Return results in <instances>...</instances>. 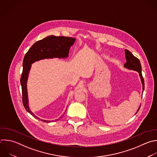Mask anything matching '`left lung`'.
Returning a JSON list of instances; mask_svg holds the SVG:
<instances>
[{"label": "left lung", "mask_w": 157, "mask_h": 157, "mask_svg": "<svg viewBox=\"0 0 157 157\" xmlns=\"http://www.w3.org/2000/svg\"><path fill=\"white\" fill-rule=\"evenodd\" d=\"M124 52H125V57H126V62L124 64V66L126 68H128L129 69H132L134 71H136L139 72V76L141 78L142 83V90H144V78L142 75V67H141L140 61L139 60L138 58L135 57L129 50L125 49ZM140 107V106L139 107L137 112L139 111Z\"/></svg>", "instance_id": "1"}]
</instances>
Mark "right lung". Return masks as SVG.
Segmentation results:
<instances>
[{
    "instance_id": "add662e5",
    "label": "right lung",
    "mask_w": 157,
    "mask_h": 157,
    "mask_svg": "<svg viewBox=\"0 0 157 157\" xmlns=\"http://www.w3.org/2000/svg\"><path fill=\"white\" fill-rule=\"evenodd\" d=\"M75 40V39L71 37L50 36L42 40L36 42L26 53L23 59V69L20 79L22 88V101L26 111L33 117L37 118L29 108L26 85L31 64L36 61L45 58H61L67 57L70 47L74 44ZM39 119L40 120V118ZM41 120L45 122L50 121L43 120Z\"/></svg>"
}]
</instances>
